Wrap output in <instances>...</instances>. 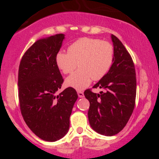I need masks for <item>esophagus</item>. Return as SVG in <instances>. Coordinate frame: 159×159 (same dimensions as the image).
I'll return each instance as SVG.
<instances>
[{
  "label": "esophagus",
  "mask_w": 159,
  "mask_h": 159,
  "mask_svg": "<svg viewBox=\"0 0 159 159\" xmlns=\"http://www.w3.org/2000/svg\"><path fill=\"white\" fill-rule=\"evenodd\" d=\"M78 95L79 98H83L84 97V93L81 91H78Z\"/></svg>",
  "instance_id": "1"
}]
</instances>
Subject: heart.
I'll return each instance as SVG.
<instances>
[{
  "instance_id": "b5f03b06",
  "label": "heart",
  "mask_w": 159,
  "mask_h": 159,
  "mask_svg": "<svg viewBox=\"0 0 159 159\" xmlns=\"http://www.w3.org/2000/svg\"><path fill=\"white\" fill-rule=\"evenodd\" d=\"M114 57L115 51L111 43L82 38L70 44L68 53H57L56 64L65 75L72 73L78 65L79 69L67 78L66 84L77 90H82L91 84L92 79L99 81L107 75Z\"/></svg>"
}]
</instances>
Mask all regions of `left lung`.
<instances>
[{"instance_id":"8db88e82","label":"left lung","mask_w":159,"mask_h":159,"mask_svg":"<svg viewBox=\"0 0 159 159\" xmlns=\"http://www.w3.org/2000/svg\"><path fill=\"white\" fill-rule=\"evenodd\" d=\"M115 57L109 71L93 89H105L96 94L84 92L89 101L88 116L93 130L103 135L118 134L126 125L135 105L136 75L134 62L121 41L111 34Z\"/></svg>"}]
</instances>
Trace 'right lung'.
Masks as SVG:
<instances>
[{
    "mask_svg": "<svg viewBox=\"0 0 159 159\" xmlns=\"http://www.w3.org/2000/svg\"><path fill=\"white\" fill-rule=\"evenodd\" d=\"M63 34L37 41L26 51L18 70V98L22 117L42 140L55 142L68 131L78 94L68 87L59 94L64 79L56 64Z\"/></svg>",
    "mask_w": 159,
    "mask_h": 159,
    "instance_id": "obj_1",
    "label": "right lung"
}]
</instances>
